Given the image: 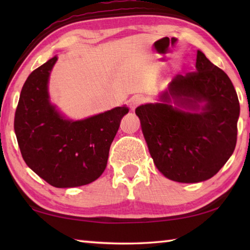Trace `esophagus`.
<instances>
[{
    "mask_svg": "<svg viewBox=\"0 0 250 250\" xmlns=\"http://www.w3.org/2000/svg\"><path fill=\"white\" fill-rule=\"evenodd\" d=\"M143 98L142 97H139V96H135V97H133V98H131L130 99V101H129V107H130V109L132 110H135V108L138 107V105H140L141 104H143Z\"/></svg>",
    "mask_w": 250,
    "mask_h": 250,
    "instance_id": "1",
    "label": "esophagus"
}]
</instances>
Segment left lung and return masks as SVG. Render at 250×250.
Listing matches in <instances>:
<instances>
[{
    "label": "left lung",
    "mask_w": 250,
    "mask_h": 250,
    "mask_svg": "<svg viewBox=\"0 0 250 250\" xmlns=\"http://www.w3.org/2000/svg\"><path fill=\"white\" fill-rule=\"evenodd\" d=\"M195 67L176 75L159 103L135 109L155 167L180 183L213 177L237 141L240 107L229 77L201 50Z\"/></svg>",
    "instance_id": "obj_1"
}]
</instances>
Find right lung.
<instances>
[{"label": "right lung", "instance_id": "obj_1", "mask_svg": "<svg viewBox=\"0 0 250 250\" xmlns=\"http://www.w3.org/2000/svg\"><path fill=\"white\" fill-rule=\"evenodd\" d=\"M57 56L28 76L15 111L14 130L25 163L55 188L89 184L107 167L110 146L128 107L83 120L67 119L49 100L48 80Z\"/></svg>", "mask_w": 250, "mask_h": 250}]
</instances>
